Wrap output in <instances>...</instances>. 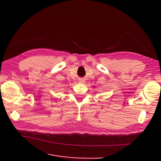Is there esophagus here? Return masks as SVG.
Wrapping results in <instances>:
<instances>
[{
	"mask_svg": "<svg viewBox=\"0 0 161 161\" xmlns=\"http://www.w3.org/2000/svg\"><path fill=\"white\" fill-rule=\"evenodd\" d=\"M79 82L80 83H85V80L84 79V78H80V79H79Z\"/></svg>",
	"mask_w": 161,
	"mask_h": 161,
	"instance_id": "esophagus-1",
	"label": "esophagus"
}]
</instances>
